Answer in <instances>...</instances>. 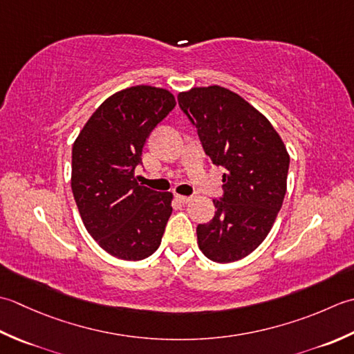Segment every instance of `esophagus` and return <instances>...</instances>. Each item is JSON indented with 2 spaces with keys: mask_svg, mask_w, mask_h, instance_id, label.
<instances>
[{
  "mask_svg": "<svg viewBox=\"0 0 354 354\" xmlns=\"http://www.w3.org/2000/svg\"><path fill=\"white\" fill-rule=\"evenodd\" d=\"M176 198L180 201V203H189L192 197H187V196H178V194H177Z\"/></svg>",
  "mask_w": 354,
  "mask_h": 354,
  "instance_id": "34e87169",
  "label": "esophagus"
}]
</instances>
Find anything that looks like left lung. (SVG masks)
Wrapping results in <instances>:
<instances>
[{
    "mask_svg": "<svg viewBox=\"0 0 354 354\" xmlns=\"http://www.w3.org/2000/svg\"><path fill=\"white\" fill-rule=\"evenodd\" d=\"M178 106L197 128L205 153L223 172L214 218L197 226L201 252L232 263L268 236L283 206L290 157L270 122L236 93L218 85L178 95Z\"/></svg>",
    "mask_w": 354,
    "mask_h": 354,
    "instance_id": "1",
    "label": "left lung"
}]
</instances>
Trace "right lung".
Instances as JSON below:
<instances>
[{
	"label": "right lung",
	"mask_w": 354,
	"mask_h": 354,
	"mask_svg": "<svg viewBox=\"0 0 354 354\" xmlns=\"http://www.w3.org/2000/svg\"><path fill=\"white\" fill-rule=\"evenodd\" d=\"M176 106L168 90L137 85L108 97L79 133L71 189L88 234L108 254L139 261L160 246L172 194L137 183L151 131Z\"/></svg>",
	"instance_id": "add662e5"
}]
</instances>
